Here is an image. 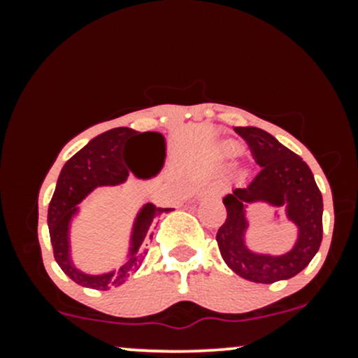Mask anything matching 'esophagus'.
I'll return each mask as SVG.
<instances>
[{
	"label": "esophagus",
	"instance_id": "1",
	"mask_svg": "<svg viewBox=\"0 0 358 358\" xmlns=\"http://www.w3.org/2000/svg\"><path fill=\"white\" fill-rule=\"evenodd\" d=\"M220 187H210V188H208V190H207V193H208V195H220Z\"/></svg>",
	"mask_w": 358,
	"mask_h": 358
}]
</instances>
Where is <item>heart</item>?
<instances>
[{
	"label": "heart",
	"mask_w": 358,
	"mask_h": 358,
	"mask_svg": "<svg viewBox=\"0 0 358 358\" xmlns=\"http://www.w3.org/2000/svg\"><path fill=\"white\" fill-rule=\"evenodd\" d=\"M225 150H227L229 153H232V151H236L237 148H236V145H232V143H227V145H225Z\"/></svg>",
	"instance_id": "1"
}]
</instances>
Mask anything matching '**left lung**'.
I'll return each mask as SVG.
<instances>
[{"instance_id": "left-lung-1", "label": "left lung", "mask_w": 358, "mask_h": 358, "mask_svg": "<svg viewBox=\"0 0 358 358\" xmlns=\"http://www.w3.org/2000/svg\"><path fill=\"white\" fill-rule=\"evenodd\" d=\"M249 143L259 171L244 187L232 188L225 195L227 219L217 232V242L225 264L237 276L252 282L271 285L296 276L318 252L323 237V199L310 166L259 127H236ZM262 203L282 208L287 218L297 227L294 245L281 255L262 253L248 245L250 222L247 208ZM274 219H279L274 210Z\"/></svg>"}]
</instances>
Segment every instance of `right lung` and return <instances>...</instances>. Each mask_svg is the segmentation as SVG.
<instances>
[{"mask_svg": "<svg viewBox=\"0 0 358 358\" xmlns=\"http://www.w3.org/2000/svg\"><path fill=\"white\" fill-rule=\"evenodd\" d=\"M156 136L162 141L163 155H165V136L156 131L138 134L131 127H114L99 134L77 151L76 155L62 168L57 180L52 202L48 205V232L53 248L57 264L77 285L90 287V289H110L124 285L126 279L136 273L146 256L145 241L150 237L156 217L159 213H168L173 208H159L155 203L145 202L138 208L133 225L129 231L127 250L122 264L117 268L104 271V273H85L77 268L72 257V225L82 207L80 203L101 187H119L127 182L131 171L139 180H148L150 176L138 175L136 171L126 166L122 146L134 136Z\"/></svg>", "mask_w": 358, "mask_h": 358, "instance_id": "add662e5", "label": "right lung"}]
</instances>
